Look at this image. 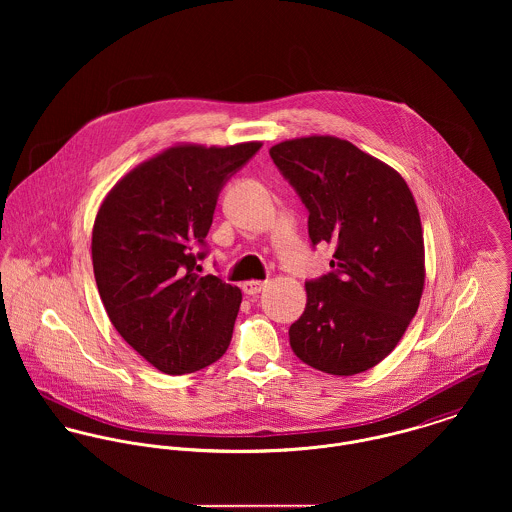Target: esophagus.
<instances>
[{
    "mask_svg": "<svg viewBox=\"0 0 512 512\" xmlns=\"http://www.w3.org/2000/svg\"><path fill=\"white\" fill-rule=\"evenodd\" d=\"M264 288H266V282H258V280L242 284V292L246 293V295H256V293L262 292Z\"/></svg>",
    "mask_w": 512,
    "mask_h": 512,
    "instance_id": "obj_1",
    "label": "esophagus"
}]
</instances>
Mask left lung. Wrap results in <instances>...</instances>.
<instances>
[{"mask_svg":"<svg viewBox=\"0 0 512 512\" xmlns=\"http://www.w3.org/2000/svg\"><path fill=\"white\" fill-rule=\"evenodd\" d=\"M270 155L305 205L311 246H335L331 272L307 280L290 327L299 361L351 376L402 339L424 290V236L406 181L347 140L311 136Z\"/></svg>","mask_w":512,"mask_h":512,"instance_id":"1","label":"left lung"}]
</instances>
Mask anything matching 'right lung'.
<instances>
[{
    "label": "right lung",
    "instance_id": "1",
    "mask_svg": "<svg viewBox=\"0 0 512 512\" xmlns=\"http://www.w3.org/2000/svg\"><path fill=\"white\" fill-rule=\"evenodd\" d=\"M262 144L177 146L130 171L92 230L94 278L106 313L149 365L195 372L226 353L242 293L201 276L220 191Z\"/></svg>",
    "mask_w": 512,
    "mask_h": 512
}]
</instances>
